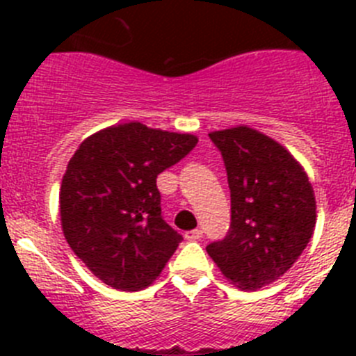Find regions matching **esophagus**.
Here are the masks:
<instances>
[{"label": "esophagus", "instance_id": "esophagus-1", "mask_svg": "<svg viewBox=\"0 0 356 356\" xmlns=\"http://www.w3.org/2000/svg\"><path fill=\"white\" fill-rule=\"evenodd\" d=\"M203 237V232H201V229H191V232H187V234H185V238H187V241H197V238H201Z\"/></svg>", "mask_w": 356, "mask_h": 356}]
</instances>
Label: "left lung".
I'll return each instance as SVG.
<instances>
[{"instance_id":"1","label":"left lung","mask_w":356,"mask_h":356,"mask_svg":"<svg viewBox=\"0 0 356 356\" xmlns=\"http://www.w3.org/2000/svg\"><path fill=\"white\" fill-rule=\"evenodd\" d=\"M209 135L225 160L232 225L207 251L229 284L257 291L284 276L312 238V184L291 151L262 131L242 124Z\"/></svg>"}]
</instances>
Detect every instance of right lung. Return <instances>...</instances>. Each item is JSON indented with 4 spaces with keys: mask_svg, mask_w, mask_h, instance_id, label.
Wrapping results in <instances>:
<instances>
[{
    "mask_svg": "<svg viewBox=\"0 0 356 356\" xmlns=\"http://www.w3.org/2000/svg\"><path fill=\"white\" fill-rule=\"evenodd\" d=\"M196 144L193 134L131 121L96 131L74 151L58 196L62 232L103 284L134 292L159 278L181 235L162 219L156 176Z\"/></svg>",
    "mask_w": 356,
    "mask_h": 356,
    "instance_id": "1",
    "label": "right lung"
}]
</instances>
